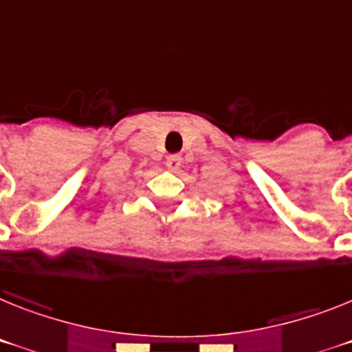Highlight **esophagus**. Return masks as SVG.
I'll use <instances>...</instances> for the list:
<instances>
[{
  "instance_id": "34e87169",
  "label": "esophagus",
  "mask_w": 352,
  "mask_h": 352,
  "mask_svg": "<svg viewBox=\"0 0 352 352\" xmlns=\"http://www.w3.org/2000/svg\"><path fill=\"white\" fill-rule=\"evenodd\" d=\"M182 166V157L179 155V153H173V155H168L166 157V168L170 171H173V173H177V171L181 170Z\"/></svg>"
}]
</instances>
